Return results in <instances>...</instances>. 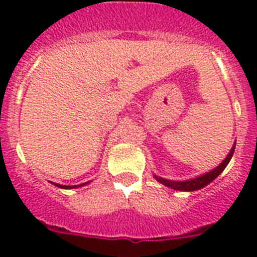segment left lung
<instances>
[{"instance_id":"8db88e82","label":"left lung","mask_w":257,"mask_h":257,"mask_svg":"<svg viewBox=\"0 0 257 257\" xmlns=\"http://www.w3.org/2000/svg\"><path fill=\"white\" fill-rule=\"evenodd\" d=\"M233 152H235V145L232 147V149L228 153V156L225 157L223 160V163L219 165V167H216L215 169H212V171L207 172V173H204V175L199 176V177H196V179H191V180H185V181H173V180H167L163 179L160 176L155 175V179L161 183L165 187H169L172 189H176V191H184V192H192V191H197V189H201L205 185H208L209 183H212L213 180L217 177V176L221 173V172L225 169V167L228 165V163L231 161L232 156H233Z\"/></svg>"}]
</instances>
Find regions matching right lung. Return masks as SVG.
I'll return each mask as SVG.
<instances>
[{"label": "right lung", "mask_w": 257, "mask_h": 257, "mask_svg": "<svg viewBox=\"0 0 257 257\" xmlns=\"http://www.w3.org/2000/svg\"><path fill=\"white\" fill-rule=\"evenodd\" d=\"M54 184V183H53ZM88 183H84V184H80V185H60V184H54L56 187L58 188H64V189H72V188H78V187H82V185H86Z\"/></svg>", "instance_id": "obj_1"}]
</instances>
